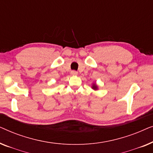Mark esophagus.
I'll return each instance as SVG.
<instances>
[{
    "label": "esophagus",
    "mask_w": 153,
    "mask_h": 153,
    "mask_svg": "<svg viewBox=\"0 0 153 153\" xmlns=\"http://www.w3.org/2000/svg\"><path fill=\"white\" fill-rule=\"evenodd\" d=\"M71 74H72V75H76L77 72H76V71H75V70L71 71Z\"/></svg>",
    "instance_id": "34e87169"
}]
</instances>
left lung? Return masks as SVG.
I'll use <instances>...</instances> for the list:
<instances>
[{
    "label": "left lung",
    "mask_w": 153,
    "mask_h": 153,
    "mask_svg": "<svg viewBox=\"0 0 153 153\" xmlns=\"http://www.w3.org/2000/svg\"><path fill=\"white\" fill-rule=\"evenodd\" d=\"M93 88L95 89V90H97V85H96L95 84H93Z\"/></svg>",
    "instance_id": "obj_1"
}]
</instances>
